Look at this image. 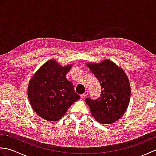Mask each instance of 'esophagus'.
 <instances>
[{
	"mask_svg": "<svg viewBox=\"0 0 156 156\" xmlns=\"http://www.w3.org/2000/svg\"><path fill=\"white\" fill-rule=\"evenodd\" d=\"M88 91H85V92L84 94H82L81 95H80V97H81V98L82 99H84V98H85L86 97H87L88 96Z\"/></svg>",
	"mask_w": 156,
	"mask_h": 156,
	"instance_id": "esophagus-1",
	"label": "esophagus"
}]
</instances>
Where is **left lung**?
I'll use <instances>...</instances> for the list:
<instances>
[{
  "mask_svg": "<svg viewBox=\"0 0 156 156\" xmlns=\"http://www.w3.org/2000/svg\"><path fill=\"white\" fill-rule=\"evenodd\" d=\"M101 86V97L85 98L95 120L111 124L124 115L129 105L131 88L123 70L110 60L87 64Z\"/></svg>",
  "mask_w": 156,
  "mask_h": 156,
  "instance_id": "obj_1",
  "label": "left lung"
}]
</instances>
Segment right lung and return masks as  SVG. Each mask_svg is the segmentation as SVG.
<instances>
[{
	"mask_svg": "<svg viewBox=\"0 0 156 156\" xmlns=\"http://www.w3.org/2000/svg\"><path fill=\"white\" fill-rule=\"evenodd\" d=\"M72 65L62 67L49 60L31 78L28 86V97L33 109L48 121H58L68 108L80 97L76 93L66 74Z\"/></svg>",
	"mask_w": 156,
	"mask_h": 156,
	"instance_id": "add662e5",
	"label": "right lung"
}]
</instances>
